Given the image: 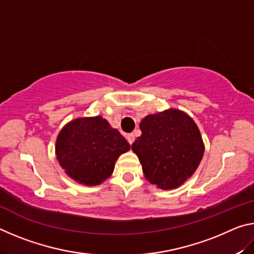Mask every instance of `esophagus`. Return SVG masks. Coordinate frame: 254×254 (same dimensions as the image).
<instances>
[{
  "mask_svg": "<svg viewBox=\"0 0 254 254\" xmlns=\"http://www.w3.org/2000/svg\"><path fill=\"white\" fill-rule=\"evenodd\" d=\"M127 141H128V143L130 144H132L133 143V141H134V134H133V133H130V134H127Z\"/></svg>",
  "mask_w": 254,
  "mask_h": 254,
  "instance_id": "1",
  "label": "esophagus"
}]
</instances>
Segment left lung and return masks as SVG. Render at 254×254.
Returning <instances> with one entry per match:
<instances>
[{
    "label": "left lung",
    "mask_w": 254,
    "mask_h": 254,
    "mask_svg": "<svg viewBox=\"0 0 254 254\" xmlns=\"http://www.w3.org/2000/svg\"><path fill=\"white\" fill-rule=\"evenodd\" d=\"M140 130L142 134L132 150L150 184L167 190L191 177L203 158L204 143L188 114L176 109L150 114L141 121Z\"/></svg>",
    "instance_id": "1"
}]
</instances>
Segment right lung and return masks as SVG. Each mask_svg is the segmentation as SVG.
I'll return each instance as SVG.
<instances>
[{"mask_svg":"<svg viewBox=\"0 0 254 254\" xmlns=\"http://www.w3.org/2000/svg\"><path fill=\"white\" fill-rule=\"evenodd\" d=\"M128 150L127 141L102 117L72 120L56 141L59 165L71 179L86 186H96L109 178L115 161Z\"/></svg>","mask_w":254,"mask_h":254,"instance_id":"1","label":"right lung"}]
</instances>
